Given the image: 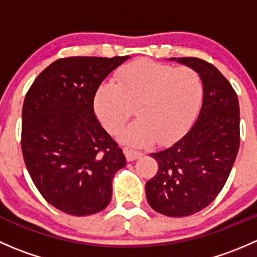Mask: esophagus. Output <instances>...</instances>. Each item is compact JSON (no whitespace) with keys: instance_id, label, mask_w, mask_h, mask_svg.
I'll return each instance as SVG.
<instances>
[{"instance_id":"1","label":"esophagus","mask_w":257,"mask_h":257,"mask_svg":"<svg viewBox=\"0 0 257 257\" xmlns=\"http://www.w3.org/2000/svg\"><path fill=\"white\" fill-rule=\"evenodd\" d=\"M124 154H125L126 160H128V162H133V160L141 158L142 155H143V153L138 152V150L131 149V148H124Z\"/></svg>"}]
</instances>
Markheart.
I'll return each instance as SVG.
<instances>
[{"label": "heart", "mask_w": 257, "mask_h": 257, "mask_svg": "<svg viewBox=\"0 0 257 257\" xmlns=\"http://www.w3.org/2000/svg\"><path fill=\"white\" fill-rule=\"evenodd\" d=\"M204 87L190 67L174 68L150 59L126 64L116 84L103 83L95 90L93 108L102 125L118 134L134 114L138 120L121 136L126 144H168L183 136L198 114Z\"/></svg>", "instance_id": "b5f03b06"}]
</instances>
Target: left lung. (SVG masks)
<instances>
[{
    "label": "left lung",
    "instance_id": "8db88e82",
    "mask_svg": "<svg viewBox=\"0 0 257 257\" xmlns=\"http://www.w3.org/2000/svg\"><path fill=\"white\" fill-rule=\"evenodd\" d=\"M170 59L198 72L203 105L183 138L150 154L158 173L145 184V194L155 211L181 217L206 208L224 188L239 152L240 108L234 88L211 63L195 57Z\"/></svg>",
    "mask_w": 257,
    "mask_h": 257
}]
</instances>
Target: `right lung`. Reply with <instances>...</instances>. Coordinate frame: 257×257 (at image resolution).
<instances>
[{
  "label": "right lung",
  "instance_id": "right-lung-1",
  "mask_svg": "<svg viewBox=\"0 0 257 257\" xmlns=\"http://www.w3.org/2000/svg\"><path fill=\"white\" fill-rule=\"evenodd\" d=\"M128 58L57 59L26 94L21 138L26 168L41 195L66 214L85 216L107 208L114 174L125 167L123 150L95 116L93 98Z\"/></svg>",
  "mask_w": 257,
  "mask_h": 257
}]
</instances>
